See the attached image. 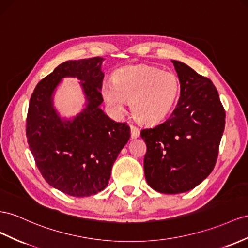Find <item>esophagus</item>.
Listing matches in <instances>:
<instances>
[{"label":"esophagus","instance_id":"34e87169","mask_svg":"<svg viewBox=\"0 0 248 248\" xmlns=\"http://www.w3.org/2000/svg\"><path fill=\"white\" fill-rule=\"evenodd\" d=\"M130 135H131V139H137L140 137V130L138 127L130 125Z\"/></svg>","mask_w":248,"mask_h":248}]
</instances>
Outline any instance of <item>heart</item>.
I'll return each mask as SVG.
<instances>
[{"label":"heart","instance_id":"heart-1","mask_svg":"<svg viewBox=\"0 0 248 248\" xmlns=\"http://www.w3.org/2000/svg\"><path fill=\"white\" fill-rule=\"evenodd\" d=\"M179 80L172 72L147 64L120 69L113 81L102 86V96L113 111H125L126 100L139 122L153 125L168 117L179 95Z\"/></svg>","mask_w":248,"mask_h":248}]
</instances>
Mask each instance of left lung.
I'll use <instances>...</instances> for the list:
<instances>
[{
  "mask_svg": "<svg viewBox=\"0 0 248 248\" xmlns=\"http://www.w3.org/2000/svg\"><path fill=\"white\" fill-rule=\"evenodd\" d=\"M172 62L180 83L176 108L163 123L140 130L147 145L146 180L165 194L190 191L210 175L225 126V111L211 80L184 62Z\"/></svg>",
  "mask_w": 248,
  "mask_h": 248,
  "instance_id": "left-lung-1",
  "label": "left lung"
}]
</instances>
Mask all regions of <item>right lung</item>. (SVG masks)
<instances>
[{
	"label": "right lung",
	"instance_id": "1",
	"mask_svg": "<svg viewBox=\"0 0 248 248\" xmlns=\"http://www.w3.org/2000/svg\"><path fill=\"white\" fill-rule=\"evenodd\" d=\"M103 60L62 62L37 83L30 98L26 135L37 168L53 188L75 197L95 195L108 185L112 165L130 138L128 125L100 108ZM66 77L80 79L86 96L84 109L69 119L54 108L55 90Z\"/></svg>",
	"mask_w": 248,
	"mask_h": 248
}]
</instances>
